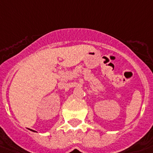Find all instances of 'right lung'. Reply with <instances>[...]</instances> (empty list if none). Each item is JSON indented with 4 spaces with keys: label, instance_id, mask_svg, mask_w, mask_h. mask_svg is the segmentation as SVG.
<instances>
[{
    "label": "right lung",
    "instance_id": "right-lung-1",
    "mask_svg": "<svg viewBox=\"0 0 153 153\" xmlns=\"http://www.w3.org/2000/svg\"><path fill=\"white\" fill-rule=\"evenodd\" d=\"M29 130H30V131H33V132H36V131H33V130H31V129H29Z\"/></svg>",
    "mask_w": 153,
    "mask_h": 153
}]
</instances>
